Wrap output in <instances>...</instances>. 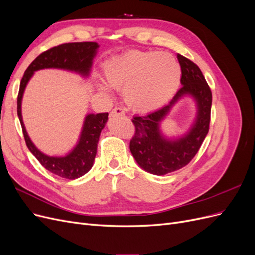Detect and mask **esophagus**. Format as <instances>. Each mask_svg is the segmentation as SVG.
<instances>
[{
    "label": "esophagus",
    "instance_id": "obj_1",
    "mask_svg": "<svg viewBox=\"0 0 255 255\" xmlns=\"http://www.w3.org/2000/svg\"><path fill=\"white\" fill-rule=\"evenodd\" d=\"M111 116H125V111L121 107H115L111 113Z\"/></svg>",
    "mask_w": 255,
    "mask_h": 255
}]
</instances>
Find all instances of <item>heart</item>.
<instances>
[{
  "instance_id": "b5f03b06",
  "label": "heart",
  "mask_w": 255,
  "mask_h": 255,
  "mask_svg": "<svg viewBox=\"0 0 255 255\" xmlns=\"http://www.w3.org/2000/svg\"><path fill=\"white\" fill-rule=\"evenodd\" d=\"M109 86L123 89L127 104L136 112L148 113L165 105L179 88L181 67L169 54L132 51L104 67ZM98 88L107 91L104 84Z\"/></svg>"
}]
</instances>
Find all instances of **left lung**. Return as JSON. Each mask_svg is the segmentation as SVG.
I'll return each mask as SVG.
<instances>
[{
	"label": "left lung",
	"instance_id": "1",
	"mask_svg": "<svg viewBox=\"0 0 255 255\" xmlns=\"http://www.w3.org/2000/svg\"><path fill=\"white\" fill-rule=\"evenodd\" d=\"M177 60L182 70V88L169 104L132 119L136 132L129 141L130 153L140 168L155 175H165L186 166L199 151L210 128L212 91L196 64L180 54H177ZM185 96H190L195 101L196 118L186 133L168 137L161 130V122Z\"/></svg>",
	"mask_w": 255,
	"mask_h": 255
}]
</instances>
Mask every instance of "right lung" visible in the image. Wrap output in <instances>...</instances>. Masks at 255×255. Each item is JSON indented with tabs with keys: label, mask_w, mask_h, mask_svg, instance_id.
Masks as SVG:
<instances>
[{
	"label": "right lung",
	"mask_w": 255,
	"mask_h": 255,
	"mask_svg": "<svg viewBox=\"0 0 255 255\" xmlns=\"http://www.w3.org/2000/svg\"><path fill=\"white\" fill-rule=\"evenodd\" d=\"M99 47L97 42H72L54 47L34 59L27 67L20 83L17 113L27 148L47 170L68 180L79 179L94 166L100 135L109 120V113L87 114L84 119L79 140L73 149L66 155L51 156L38 149L26 132L22 119V98L26 85L34 73L42 69H61L80 74L83 78H88Z\"/></svg>",
	"instance_id": "1"
}]
</instances>
